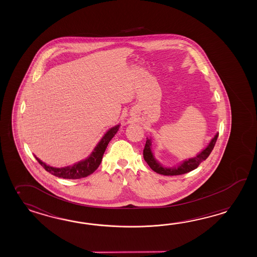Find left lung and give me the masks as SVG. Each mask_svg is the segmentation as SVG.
<instances>
[{
    "label": "left lung",
    "instance_id": "1",
    "mask_svg": "<svg viewBox=\"0 0 257 257\" xmlns=\"http://www.w3.org/2000/svg\"><path fill=\"white\" fill-rule=\"evenodd\" d=\"M217 137H218V134L214 137V138L209 143V145L202 152H200L196 157L183 161L182 164H180L176 168H166V167L160 165V163L155 160L154 155H153L152 149H151V140L149 138H147L146 146H145V149L143 151L144 160H146V162L149 164V167L155 172L161 174V175L173 176V175L184 174V173H187V172L195 170L201 162H203L204 160L208 158V156L210 155L212 150L215 147V144L217 142Z\"/></svg>",
    "mask_w": 257,
    "mask_h": 257
}]
</instances>
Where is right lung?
Segmentation results:
<instances>
[{"mask_svg": "<svg viewBox=\"0 0 257 257\" xmlns=\"http://www.w3.org/2000/svg\"><path fill=\"white\" fill-rule=\"evenodd\" d=\"M119 126L112 127L109 129L102 137V139L97 144V147L93 150L91 155L85 160H82L78 163H75L74 165L64 167V168H54L51 166L47 165L44 162H42L37 157L36 160L40 165L42 166L46 171L50 172L52 175L56 177L63 178V179H80L85 178L92 174L94 171L97 170L98 166L100 165L102 160L103 154L107 149L109 141L114 137L115 134L119 130Z\"/></svg>", "mask_w": 257, "mask_h": 257, "instance_id": "obj_1", "label": "right lung"}]
</instances>
